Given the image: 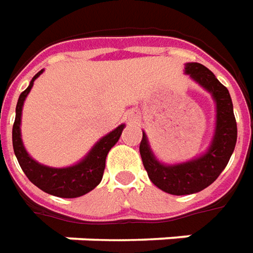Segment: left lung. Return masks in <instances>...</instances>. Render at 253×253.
Listing matches in <instances>:
<instances>
[{
    "label": "left lung",
    "instance_id": "left-lung-1",
    "mask_svg": "<svg viewBox=\"0 0 253 253\" xmlns=\"http://www.w3.org/2000/svg\"><path fill=\"white\" fill-rule=\"evenodd\" d=\"M185 73L212 94L216 102V126L212 142L205 154L176 165L159 162L142 133L140 154L149 180L171 195H188L202 191L220 176L233 155L237 142V122L228 90L212 72L197 62L185 63Z\"/></svg>",
    "mask_w": 253,
    "mask_h": 253
}]
</instances>
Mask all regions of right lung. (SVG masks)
Listing matches in <instances>:
<instances>
[{
  "label": "right lung",
  "mask_w": 253,
  "mask_h": 253,
  "mask_svg": "<svg viewBox=\"0 0 253 253\" xmlns=\"http://www.w3.org/2000/svg\"><path fill=\"white\" fill-rule=\"evenodd\" d=\"M44 70H40L33 77L29 87L26 88L18 99L16 116L12 127V144L13 151L22 170L33 184L47 194L61 197V198H77L94 190L102 180L105 170V159L108 152L119 141L125 125H120L109 134H106L90 149V152L83 159L73 166L68 168H49L36 162L25 149L22 135H20V120L22 108L27 94L30 92L33 83Z\"/></svg>",
  "instance_id": "obj_1"
}]
</instances>
